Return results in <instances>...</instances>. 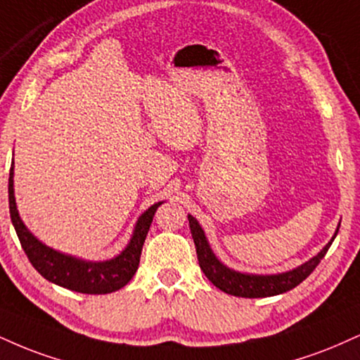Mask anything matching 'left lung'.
Returning a JSON list of instances; mask_svg holds the SVG:
<instances>
[{"instance_id": "left-lung-1", "label": "left lung", "mask_w": 360, "mask_h": 360, "mask_svg": "<svg viewBox=\"0 0 360 360\" xmlns=\"http://www.w3.org/2000/svg\"><path fill=\"white\" fill-rule=\"evenodd\" d=\"M189 219V228H191V235L196 245V253H198V262L201 266L202 274L207 276V280L214 285L216 288H219L221 292L228 293V295L235 297H245V298H263V297H274L280 295V293L288 292V290L295 288L297 285H300L311 271L315 270V266L319 265L320 259L326 257V253L330 248L332 241L335 240L337 233H339V226H337L335 233H333L332 240L319 251L315 257H311L309 262L302 263L300 266L293 268V270L281 271V274H270V275H262V274H246V271H238L233 270L224 265V263L216 257V253L211 248L210 241L205 235V229L201 228V224L198 223V219L194 216L188 214Z\"/></svg>"}]
</instances>
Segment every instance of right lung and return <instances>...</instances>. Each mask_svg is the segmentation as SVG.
I'll return each instance as SVG.
<instances>
[{"instance_id":"add662e5","label":"right lung","mask_w":360,"mask_h":360,"mask_svg":"<svg viewBox=\"0 0 360 360\" xmlns=\"http://www.w3.org/2000/svg\"><path fill=\"white\" fill-rule=\"evenodd\" d=\"M15 162L10 169V181H8V199H10V216L15 226L16 235L25 250L27 257L34 270L51 283L58 287L73 290V292L89 293V295H102V293L117 292L131 281L137 271L141 262V251L144 245L147 231L153 223L154 213L164 201L153 205L137 218L132 236L125 248L110 259H84L73 255L62 253V251L50 248L43 241L38 240L23 223L16 207L15 199Z\"/></svg>"}]
</instances>
